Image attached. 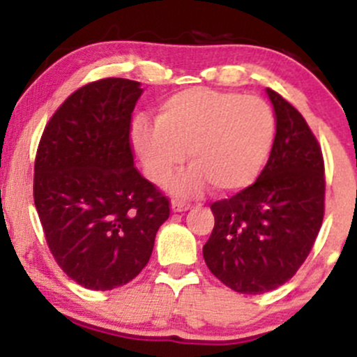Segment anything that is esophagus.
Segmentation results:
<instances>
[{
    "label": "esophagus",
    "mask_w": 357,
    "mask_h": 357,
    "mask_svg": "<svg viewBox=\"0 0 357 357\" xmlns=\"http://www.w3.org/2000/svg\"><path fill=\"white\" fill-rule=\"evenodd\" d=\"M171 207H172V211H174V212H183V211H188V208L192 207V204H188V202H185V200L174 199V200H172Z\"/></svg>",
    "instance_id": "34e87169"
}]
</instances>
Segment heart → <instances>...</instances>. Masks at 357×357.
<instances>
[{
    "mask_svg": "<svg viewBox=\"0 0 357 357\" xmlns=\"http://www.w3.org/2000/svg\"><path fill=\"white\" fill-rule=\"evenodd\" d=\"M275 135V114L262 98L192 88L169 96L157 122L138 119L132 145L155 183L167 181L188 152L193 167L174 179V192H199L205 183L238 192L259 178Z\"/></svg>",
    "mask_w": 357,
    "mask_h": 357,
    "instance_id": "heart-1",
    "label": "heart"
}]
</instances>
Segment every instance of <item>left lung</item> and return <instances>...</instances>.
<instances>
[{"instance_id":"obj_1","label":"left lung","mask_w":357,"mask_h":357,"mask_svg":"<svg viewBox=\"0 0 357 357\" xmlns=\"http://www.w3.org/2000/svg\"><path fill=\"white\" fill-rule=\"evenodd\" d=\"M276 136L254 185L211 205L214 229L204 245L212 275L238 294L287 283L316 242L325 215V160L302 114L268 88Z\"/></svg>"}]
</instances>
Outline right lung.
I'll return each instance as SVG.
<instances>
[{"label":"right lung","mask_w":357,"mask_h":357,"mask_svg":"<svg viewBox=\"0 0 357 357\" xmlns=\"http://www.w3.org/2000/svg\"><path fill=\"white\" fill-rule=\"evenodd\" d=\"M139 82L107 77L56 109L39 139L34 204L56 264L89 290L142 273L171 202L135 167L131 119Z\"/></svg>","instance_id":"add662e5"}]
</instances>
